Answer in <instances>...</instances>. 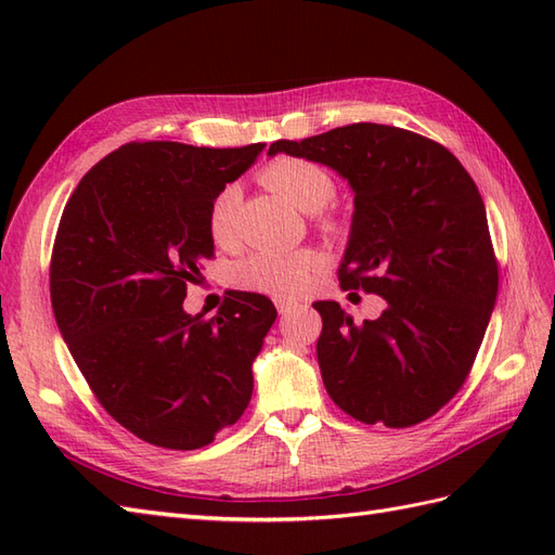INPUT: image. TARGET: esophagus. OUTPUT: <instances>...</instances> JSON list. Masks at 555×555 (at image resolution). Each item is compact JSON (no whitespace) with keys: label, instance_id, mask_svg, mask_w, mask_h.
I'll list each match as a JSON object with an SVG mask.
<instances>
[{"label":"esophagus","instance_id":"esophagus-1","mask_svg":"<svg viewBox=\"0 0 555 555\" xmlns=\"http://www.w3.org/2000/svg\"><path fill=\"white\" fill-rule=\"evenodd\" d=\"M274 305H276L279 314H288V312H293V310L298 308V302L296 300H288V298H274Z\"/></svg>","mask_w":555,"mask_h":555}]
</instances>
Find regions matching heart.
Wrapping results in <instances>:
<instances>
[{"mask_svg":"<svg viewBox=\"0 0 555 555\" xmlns=\"http://www.w3.org/2000/svg\"><path fill=\"white\" fill-rule=\"evenodd\" d=\"M271 191L288 197L293 205L314 211L322 209L336 193V183L320 164L300 157H276L259 171ZM241 209V188L223 185L209 203L207 231L219 247H229L235 241V223ZM326 227L332 221L324 219ZM324 259L310 247H262L245 255L233 264L231 281L238 288L269 293L276 298H296L310 286L312 276L322 269Z\"/></svg>","mask_w":555,"mask_h":555,"instance_id":"obj_1","label":"heart"}]
</instances>
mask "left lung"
<instances>
[{
	"instance_id": "left-lung-1",
	"label": "left lung",
	"mask_w": 555,
	"mask_h": 555,
	"mask_svg": "<svg viewBox=\"0 0 555 555\" xmlns=\"http://www.w3.org/2000/svg\"><path fill=\"white\" fill-rule=\"evenodd\" d=\"M276 152L326 164L350 183L340 288L386 300L379 320L360 326L338 302H314L326 393L364 424L424 422L465 384L496 305L499 264L473 176L443 145L382 124L276 140Z\"/></svg>"
}]
</instances>
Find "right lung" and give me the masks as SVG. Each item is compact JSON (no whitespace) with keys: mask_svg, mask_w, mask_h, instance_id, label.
<instances>
[{"mask_svg":"<svg viewBox=\"0 0 555 555\" xmlns=\"http://www.w3.org/2000/svg\"><path fill=\"white\" fill-rule=\"evenodd\" d=\"M262 150L128 143L82 176L59 221L50 267L59 332L102 408L152 446L195 451L250 403L253 362L276 308L229 291L205 320L183 300L215 257L209 203Z\"/></svg>","mask_w":555,"mask_h":555,"instance_id":"right-lung-1","label":"right lung"}]
</instances>
